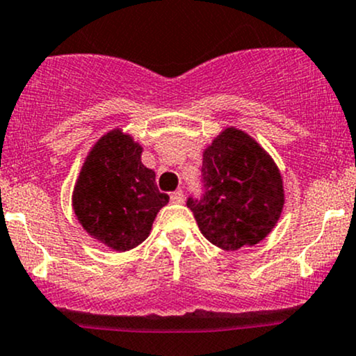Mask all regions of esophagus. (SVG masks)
<instances>
[{"mask_svg": "<svg viewBox=\"0 0 356 356\" xmlns=\"http://www.w3.org/2000/svg\"><path fill=\"white\" fill-rule=\"evenodd\" d=\"M171 203H183L185 202V195H183V191H175V193H171Z\"/></svg>", "mask_w": 356, "mask_h": 356, "instance_id": "34e87169", "label": "esophagus"}]
</instances>
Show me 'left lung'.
Wrapping results in <instances>:
<instances>
[{"instance_id":"8db88e82","label":"left lung","mask_w":356,"mask_h":356,"mask_svg":"<svg viewBox=\"0 0 356 356\" xmlns=\"http://www.w3.org/2000/svg\"><path fill=\"white\" fill-rule=\"evenodd\" d=\"M205 197L188 200L198 229L222 250L264 241L284 209V181L269 153L245 131L229 126L203 149Z\"/></svg>"}]
</instances>
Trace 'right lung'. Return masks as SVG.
Masks as SVG:
<instances>
[{
    "label": "right lung",
    "mask_w": 356,
    "mask_h": 356,
    "mask_svg": "<svg viewBox=\"0 0 356 356\" xmlns=\"http://www.w3.org/2000/svg\"><path fill=\"white\" fill-rule=\"evenodd\" d=\"M143 146L114 127L83 159L72 191L82 229L111 250L126 252L149 237L158 211L170 197L159 193L154 171L143 165Z\"/></svg>",
    "instance_id": "right-lung-1"
}]
</instances>
